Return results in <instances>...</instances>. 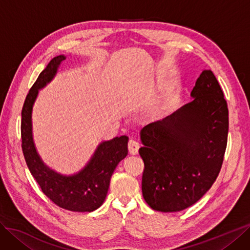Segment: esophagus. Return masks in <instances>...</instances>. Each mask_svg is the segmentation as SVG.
Instances as JSON below:
<instances>
[{"mask_svg":"<svg viewBox=\"0 0 250 250\" xmlns=\"http://www.w3.org/2000/svg\"><path fill=\"white\" fill-rule=\"evenodd\" d=\"M127 148H128V151H130L131 154H137L138 151H139L140 144H139V142H138V141L131 139L130 141H128Z\"/></svg>","mask_w":250,"mask_h":250,"instance_id":"34e87169","label":"esophagus"}]
</instances>
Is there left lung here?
<instances>
[{"label": "left lung", "instance_id": "8db88e82", "mask_svg": "<svg viewBox=\"0 0 250 250\" xmlns=\"http://www.w3.org/2000/svg\"><path fill=\"white\" fill-rule=\"evenodd\" d=\"M192 100L141 130L143 198L153 210L176 212L197 203L216 180L227 148L229 109L211 70L196 81Z\"/></svg>", "mask_w": 250, "mask_h": 250}]
</instances>
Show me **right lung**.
<instances>
[{
  "label": "right lung",
  "instance_id": "right-lung-1",
  "mask_svg": "<svg viewBox=\"0 0 250 250\" xmlns=\"http://www.w3.org/2000/svg\"><path fill=\"white\" fill-rule=\"evenodd\" d=\"M64 60V55L53 58L25 98L21 110V147L27 168L42 191L54 204L70 211L91 212L103 204L111 176L119 162L127 155L128 137H115L100 143L85 167L76 174L68 176L60 174L43 163L33 140V106L39 89L53 79Z\"/></svg>",
  "mask_w": 250,
  "mask_h": 250
}]
</instances>
